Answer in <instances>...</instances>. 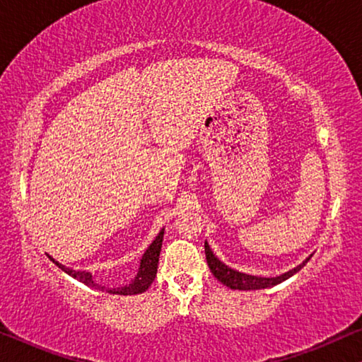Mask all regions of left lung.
I'll use <instances>...</instances> for the list:
<instances>
[{"label":"left lung","mask_w":362,"mask_h":362,"mask_svg":"<svg viewBox=\"0 0 362 362\" xmlns=\"http://www.w3.org/2000/svg\"><path fill=\"white\" fill-rule=\"evenodd\" d=\"M204 253H206V262L208 267L211 269V273L216 278L219 279L221 283L228 286L230 289H239V291H253V289H265V288H272V286H276L279 283H283L284 279H288L293 276L294 273H298L302 267H305V263L309 262L307 258L305 262H302V265L296 267L294 269H289L288 273L281 274V276L276 278H260V276H252V274H245L240 272H235V269H230L229 267H226L223 262H219L218 258L214 257V253L209 249V245L204 242Z\"/></svg>","instance_id":"obj_1"}]
</instances>
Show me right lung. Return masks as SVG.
I'll return each mask as SVG.
<instances>
[{
	"instance_id": "1",
	"label": "right lung",
	"mask_w": 362,
	"mask_h": 362,
	"mask_svg": "<svg viewBox=\"0 0 362 362\" xmlns=\"http://www.w3.org/2000/svg\"><path fill=\"white\" fill-rule=\"evenodd\" d=\"M163 237H164V230H160L156 237L153 244L148 247V250L144 252V255L141 258V263H139V268H138V273L136 276L132 279V283L127 284V286H122V288H113V289H105L104 286L94 283L93 279V274L88 273V272H74L71 268H66L63 267L62 263H58L53 260L52 257L50 258L52 262H55L58 268H62L64 273H68L69 276L76 278L78 281L84 283L86 286H90V288H97V289H102V291H107V293L110 294H120V296H132V294H141L146 291L151 284H153L154 278H156V273H158V263H159V253H160V247H163Z\"/></svg>"
}]
</instances>
